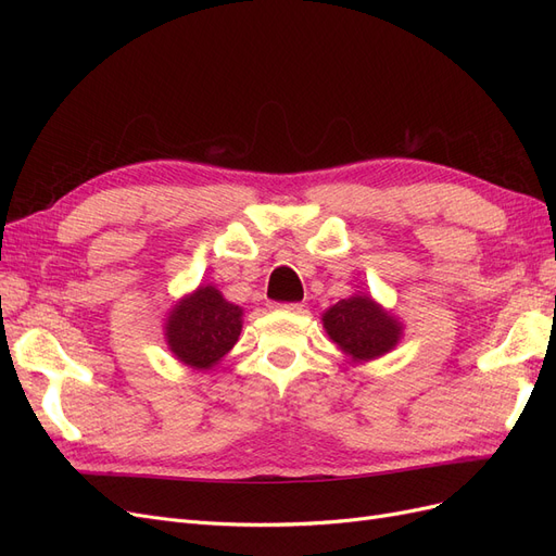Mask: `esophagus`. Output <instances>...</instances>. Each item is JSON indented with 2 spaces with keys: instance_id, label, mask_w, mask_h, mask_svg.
Listing matches in <instances>:
<instances>
[{
  "instance_id": "1",
  "label": "esophagus",
  "mask_w": 556,
  "mask_h": 556,
  "mask_svg": "<svg viewBox=\"0 0 556 556\" xmlns=\"http://www.w3.org/2000/svg\"><path fill=\"white\" fill-rule=\"evenodd\" d=\"M268 308L271 311H290V313H299L301 311V304H268Z\"/></svg>"
}]
</instances>
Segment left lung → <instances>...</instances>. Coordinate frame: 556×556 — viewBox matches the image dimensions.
I'll use <instances>...</instances> for the list:
<instances>
[{
  "label": "left lung",
  "instance_id": "1",
  "mask_svg": "<svg viewBox=\"0 0 556 556\" xmlns=\"http://www.w3.org/2000/svg\"><path fill=\"white\" fill-rule=\"evenodd\" d=\"M329 341L350 364H366L384 357L403 339V323L371 294H352L323 313Z\"/></svg>",
  "mask_w": 556,
  "mask_h": 556
}]
</instances>
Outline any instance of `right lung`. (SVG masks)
<instances>
[{
    "mask_svg": "<svg viewBox=\"0 0 556 556\" xmlns=\"http://www.w3.org/2000/svg\"><path fill=\"white\" fill-rule=\"evenodd\" d=\"M162 329L166 348L180 364L194 371H211L237 345L243 308L227 301L215 285L201 282L169 308Z\"/></svg>",
    "mask_w": 556,
    "mask_h": 556,
    "instance_id": "right-lung-1",
    "label": "right lung"
}]
</instances>
